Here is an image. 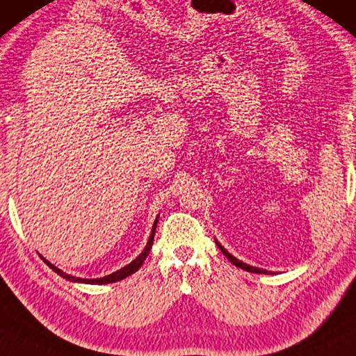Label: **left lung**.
<instances>
[{
    "instance_id": "1",
    "label": "left lung",
    "mask_w": 356,
    "mask_h": 356,
    "mask_svg": "<svg viewBox=\"0 0 356 356\" xmlns=\"http://www.w3.org/2000/svg\"><path fill=\"white\" fill-rule=\"evenodd\" d=\"M218 247H219V250H221V252L224 253V257H227V259L232 264H235V266L237 268H240V269H245V271H248V273H254V274H271L269 271H264V269H259V268H253V266H250V264H245V263H242V261H238L237 258L235 257H232V254H230L226 248H222L221 245L218 243Z\"/></svg>"
}]
</instances>
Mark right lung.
Wrapping results in <instances>:
<instances>
[{"label": "right lung", "instance_id": "right-lung-1", "mask_svg": "<svg viewBox=\"0 0 356 356\" xmlns=\"http://www.w3.org/2000/svg\"><path fill=\"white\" fill-rule=\"evenodd\" d=\"M156 224H158V219H156V221H154V224H153L152 235H149V240H148L147 247H145V250H143V253L138 254V258L134 259V261L130 263V264H127L126 268L119 269V271L109 274V276H104V277H99V279H80V277L69 276V274L61 271V269H58L56 266H54V264L47 261V259H44V263H47L48 266L51 268L54 273H58L59 276L64 277V279H67V280H72V282H83V284H113V282H118V280H122L124 277H127V276H130V274H134L135 271H138V268L142 266L145 259H147V257L149 254V250H152V245H153V238H154V230H156Z\"/></svg>", "mask_w": 356, "mask_h": 356}]
</instances>
